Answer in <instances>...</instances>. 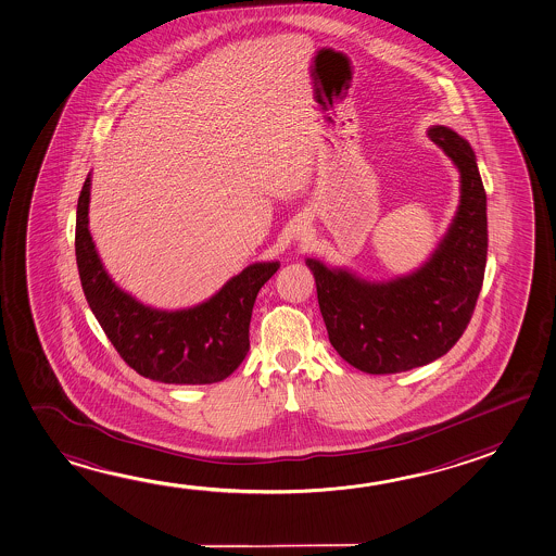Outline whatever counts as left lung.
<instances>
[{
  "label": "left lung",
  "mask_w": 556,
  "mask_h": 556,
  "mask_svg": "<svg viewBox=\"0 0 556 556\" xmlns=\"http://www.w3.org/2000/svg\"><path fill=\"white\" fill-rule=\"evenodd\" d=\"M428 138L459 170V206L432 254L413 273L366 280L344 266L305 258L320 315L340 358L381 376L426 366L462 339L486 266V192L469 141L447 126Z\"/></svg>",
  "instance_id": "obj_1"
}]
</instances>
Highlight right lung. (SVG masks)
Masks as SVG:
<instances>
[{"label":"right lung","mask_w":556,"mask_h":556,"mask_svg":"<svg viewBox=\"0 0 556 556\" xmlns=\"http://www.w3.org/2000/svg\"><path fill=\"white\" fill-rule=\"evenodd\" d=\"M89 202L91 173L77 200V270L85 300L124 362L140 376L173 386H207L231 376L249 352L256 293L280 263L249 264L192 307L157 309L124 292L106 273L89 231Z\"/></svg>","instance_id":"right-lung-1"}]
</instances>
